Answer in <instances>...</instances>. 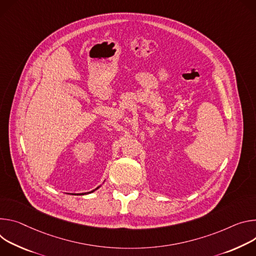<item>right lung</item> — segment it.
Listing matches in <instances>:
<instances>
[{
	"label": "right lung",
	"instance_id": "1",
	"mask_svg": "<svg viewBox=\"0 0 256 256\" xmlns=\"http://www.w3.org/2000/svg\"><path fill=\"white\" fill-rule=\"evenodd\" d=\"M98 188H100V186H98ZM98 188H96V189H98ZM96 189H94V190H96ZM94 190H92V191H90V192H88V193H92V192H94ZM81 194H85V193H81Z\"/></svg>",
	"mask_w": 256,
	"mask_h": 256
}]
</instances>
